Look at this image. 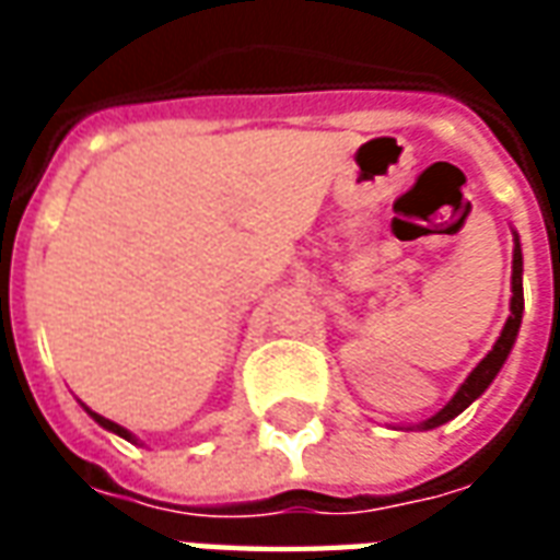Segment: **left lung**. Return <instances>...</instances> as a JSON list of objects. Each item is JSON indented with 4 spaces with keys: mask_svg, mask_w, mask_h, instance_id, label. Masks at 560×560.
<instances>
[{
    "mask_svg": "<svg viewBox=\"0 0 560 560\" xmlns=\"http://www.w3.org/2000/svg\"><path fill=\"white\" fill-rule=\"evenodd\" d=\"M510 317H506L504 329H501V336L498 341L492 345V351L482 357L477 369L465 377V384L456 389V396L446 401L441 411L429 417V420L417 422V425H408L411 432H429V429H438V425H444L450 422L453 417L468 408L470 401H477L489 389L498 372L504 369L506 357L513 351V345H516V336H518V327H522V312H525V293H522V245H518V233L513 231V276H510Z\"/></svg>",
    "mask_w": 560,
    "mask_h": 560,
    "instance_id": "left-lung-1",
    "label": "left lung"
}]
</instances>
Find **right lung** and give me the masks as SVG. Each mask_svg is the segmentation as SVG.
Instances as JSON below:
<instances>
[{"instance_id": "obj_1", "label": "right lung", "mask_w": 560, "mask_h": 560, "mask_svg": "<svg viewBox=\"0 0 560 560\" xmlns=\"http://www.w3.org/2000/svg\"><path fill=\"white\" fill-rule=\"evenodd\" d=\"M83 408H86V405H83ZM86 413H90L92 420L98 422V425H102V429H107V432H114V434H119V438H126V441H131V444H138V438H135V434L128 432L126 425H119V422L107 420V417H102V413L90 411V408H86Z\"/></svg>"}]
</instances>
